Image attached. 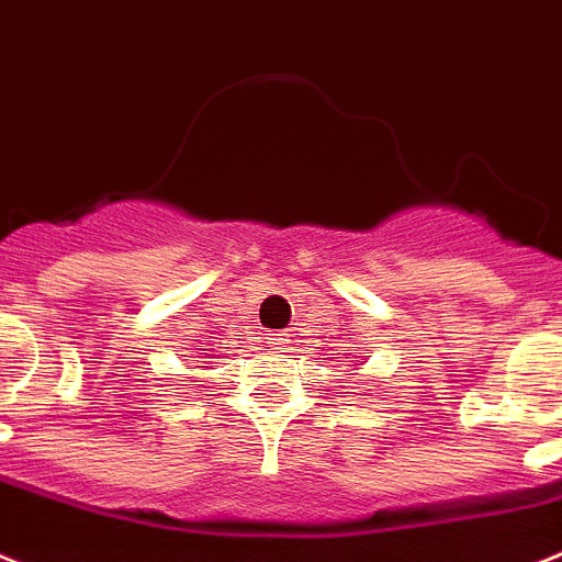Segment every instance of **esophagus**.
Here are the masks:
<instances>
[{"label": "esophagus", "mask_w": 562, "mask_h": 562, "mask_svg": "<svg viewBox=\"0 0 562 562\" xmlns=\"http://www.w3.org/2000/svg\"><path fill=\"white\" fill-rule=\"evenodd\" d=\"M267 345L276 347V350H281L284 345H290V333L281 330V333H267Z\"/></svg>", "instance_id": "esophagus-1"}]
</instances>
